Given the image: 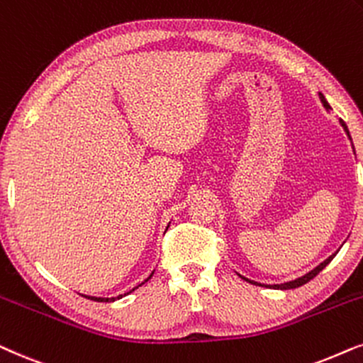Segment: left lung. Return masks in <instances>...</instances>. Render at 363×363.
Returning a JSON list of instances; mask_svg holds the SVG:
<instances>
[{"label":"left lung","instance_id":"1","mask_svg":"<svg viewBox=\"0 0 363 363\" xmlns=\"http://www.w3.org/2000/svg\"><path fill=\"white\" fill-rule=\"evenodd\" d=\"M318 99H320V103L323 104V108H325V109H330V104L327 103V99L323 98V94L318 93ZM340 125H342V128H344V131L347 133V136H349V139H350L349 128H347V124L344 123V121H340ZM350 141H352V139H350ZM337 252H339V250H337ZM337 252H335V254H332L330 257H327L325 260H323L322 264H318L315 269H312V270H311V272H307L306 275H302V277L294 279V280H289V282H284V284H272V286H264V284L254 282V280H250V279H247V277H244V275H240V274H239V277H240V279H244V280H247V282H250V284H254V286H262V287H267V289H277V291H289V289H297V287L303 286V284H307L308 280H312L313 277H315V275H317L318 272H322V270L325 269L328 264H330V260H332L333 257H335Z\"/></svg>","mask_w":363,"mask_h":363}]
</instances>
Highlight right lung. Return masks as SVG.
I'll list each match as a JSON object with an SVG mask.
<instances>
[{
  "mask_svg": "<svg viewBox=\"0 0 363 363\" xmlns=\"http://www.w3.org/2000/svg\"><path fill=\"white\" fill-rule=\"evenodd\" d=\"M169 224H171V222H169ZM169 224H167V227H169ZM167 227H166V230H167ZM152 274H154V270H152V272H151V275H149V277H147L146 280H144V282L139 284L138 287L131 289V291H129V292H125V294H121V296H118V297H94V296H84V297H88V298H91V301H96V302H114V301H119V298H123L124 296H129V294L136 291V289H139V287H141V286H144V284H146L147 280L152 277Z\"/></svg>",
  "mask_w": 363,
  "mask_h": 363,
  "instance_id": "obj_1",
  "label": "right lung"
}]
</instances>
